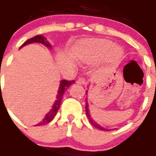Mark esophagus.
I'll return each instance as SVG.
<instances>
[{"mask_svg":"<svg viewBox=\"0 0 156 156\" xmlns=\"http://www.w3.org/2000/svg\"><path fill=\"white\" fill-rule=\"evenodd\" d=\"M76 83H79V84H84L85 80L83 78H82V77H79V78L77 79Z\"/></svg>","mask_w":156,"mask_h":156,"instance_id":"1","label":"esophagus"}]
</instances>
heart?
<instances>
[{"label":"heart","mask_w":156,"mask_h":156,"mask_svg":"<svg viewBox=\"0 0 156 156\" xmlns=\"http://www.w3.org/2000/svg\"><path fill=\"white\" fill-rule=\"evenodd\" d=\"M113 45V43L106 39H85L78 45L76 57L83 64H95L101 60L109 64H117L122 58V51Z\"/></svg>","instance_id":"heart-1"}]
</instances>
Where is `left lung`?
Listing matches in <instances>:
<instances>
[{
	"instance_id": "left-lung-1",
	"label": "left lung",
	"mask_w": 156,
	"mask_h": 156,
	"mask_svg": "<svg viewBox=\"0 0 156 156\" xmlns=\"http://www.w3.org/2000/svg\"><path fill=\"white\" fill-rule=\"evenodd\" d=\"M87 93V90L86 91V94ZM86 114H87V115L88 119H89V121H90V124L93 125L94 127L98 128V129H101V130H110V129H106V128H104L103 126H101V125L98 124L97 122H95V121L93 119H92L91 115H90V111H89V108H88V103H87V101H86Z\"/></svg>"
}]
</instances>
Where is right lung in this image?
<instances>
[{"label":"right lung","instance_id":"right-lung-1","mask_svg":"<svg viewBox=\"0 0 156 156\" xmlns=\"http://www.w3.org/2000/svg\"><path fill=\"white\" fill-rule=\"evenodd\" d=\"M32 43H40V44H42L45 45L46 47H48V48H51L50 43L48 42L44 37H43L41 35H37L35 37H32L30 39H29L28 41H27L26 42L20 47V48H23L25 45L29 44H32ZM74 83V80H62L60 82V85H59L58 90V94L57 97H56V101H55L54 105H52L51 108L49 112H48L47 115L44 117V119L41 121V122L37 124V126H41V125H45L48 122H50L52 119H54V117L55 116V115L57 114L58 110L60 108V105H61L62 99V96L64 94L65 91L67 90V88H69L70 87V85L73 84Z\"/></svg>","mask_w":156,"mask_h":156}]
</instances>
